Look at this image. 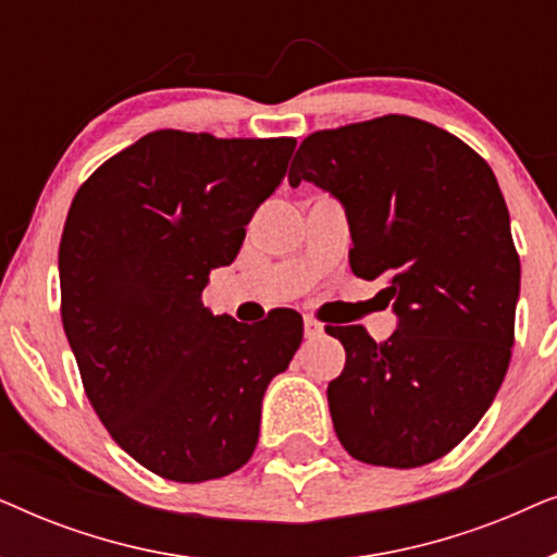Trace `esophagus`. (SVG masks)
Returning a JSON list of instances; mask_svg holds the SVG:
<instances>
[{"mask_svg":"<svg viewBox=\"0 0 557 557\" xmlns=\"http://www.w3.org/2000/svg\"><path fill=\"white\" fill-rule=\"evenodd\" d=\"M322 332H324V326L319 324L314 317H304V337H307V339H317Z\"/></svg>","mask_w":557,"mask_h":557,"instance_id":"1","label":"esophagus"}]
</instances>
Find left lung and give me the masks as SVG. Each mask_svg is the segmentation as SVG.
<instances>
[{
    "label": "left lung",
    "mask_w": 557,
    "mask_h": 557,
    "mask_svg": "<svg viewBox=\"0 0 557 557\" xmlns=\"http://www.w3.org/2000/svg\"><path fill=\"white\" fill-rule=\"evenodd\" d=\"M345 205L349 265L383 278L398 330L326 326L345 370L326 387L334 431L357 461L413 469L441 459L492 406L515 345L520 256L490 164L429 121L380 116L309 134L288 182Z\"/></svg>",
    "instance_id": "1"
}]
</instances>
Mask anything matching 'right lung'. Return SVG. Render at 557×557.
Returning a JSON list of instances; mask_svg holds the SVG:
<instances>
[{
	"label": "right lung",
	"mask_w": 557,
	"mask_h": 557,
	"mask_svg": "<svg viewBox=\"0 0 557 557\" xmlns=\"http://www.w3.org/2000/svg\"><path fill=\"white\" fill-rule=\"evenodd\" d=\"M296 139H218L159 128L113 154L73 197L60 238V314L83 387L111 438L172 482L240 469L265 387L304 322L212 317V269L284 180Z\"/></svg>",
	"instance_id": "1"
}]
</instances>
